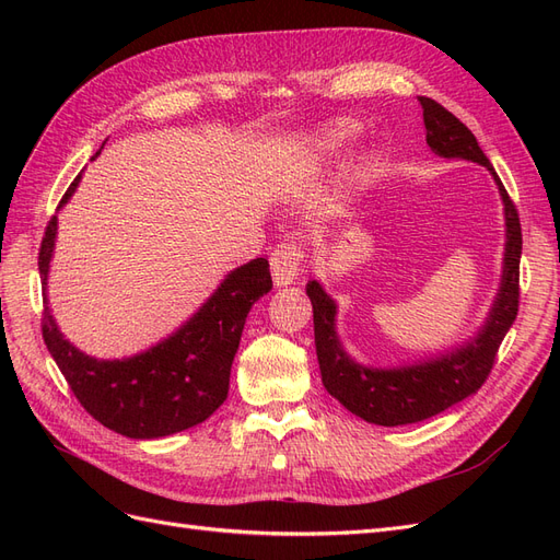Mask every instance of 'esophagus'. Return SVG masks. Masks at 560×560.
I'll list each match as a JSON object with an SVG mask.
<instances>
[{"instance_id": "1", "label": "esophagus", "mask_w": 560, "mask_h": 560, "mask_svg": "<svg viewBox=\"0 0 560 560\" xmlns=\"http://www.w3.org/2000/svg\"><path fill=\"white\" fill-rule=\"evenodd\" d=\"M301 261H303V252L296 243L282 241L280 245H276L273 252H270V273H273L276 284L278 287L292 284L299 276Z\"/></svg>"}]
</instances>
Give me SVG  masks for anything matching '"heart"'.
Instances as JSON below:
<instances>
[{
  "mask_svg": "<svg viewBox=\"0 0 560 560\" xmlns=\"http://www.w3.org/2000/svg\"><path fill=\"white\" fill-rule=\"evenodd\" d=\"M352 132H354V126L350 121H336L329 128H325V132H322V144H327V147L343 144Z\"/></svg>",
  "mask_w": 560,
  "mask_h": 560,
  "instance_id": "heart-1",
  "label": "heart"
}]
</instances>
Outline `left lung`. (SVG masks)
<instances>
[{
    "mask_svg": "<svg viewBox=\"0 0 560 560\" xmlns=\"http://www.w3.org/2000/svg\"><path fill=\"white\" fill-rule=\"evenodd\" d=\"M422 107V121H425V140L434 154L444 159H465L486 165L495 177L498 189L504 200L506 219V252L500 294L493 303L481 334L465 348L446 352L439 360L422 362L401 369H366L354 364L343 352L334 329L336 306L334 301L322 292V287L313 280L306 292L313 303L315 322V348L322 383L327 393L341 401L354 416L364 418L376 425L395 428L409 425L446 411L448 406L463 401L486 383L490 369L495 366L502 338L514 325L518 315V266H521V219L514 200L506 194L493 165L486 159L477 138L471 130L442 107L432 97H418Z\"/></svg>",
    "mask_w": 560,
    "mask_h": 560,
    "instance_id": "8db88e82",
    "label": "left lung"
}]
</instances>
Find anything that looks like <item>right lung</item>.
<instances>
[{
    "label": "right lung",
    "mask_w": 560,
    "mask_h": 560,
    "mask_svg": "<svg viewBox=\"0 0 560 560\" xmlns=\"http://www.w3.org/2000/svg\"><path fill=\"white\" fill-rule=\"evenodd\" d=\"M77 184L79 177L60 198V206L70 200ZM56 226L54 214L39 247L44 284ZM270 287L268 261L252 259L235 268L177 334L128 360L105 362L79 352L65 341L46 303L42 336L74 397L97 422L130 439L167 436L208 420L224 404L245 317Z\"/></svg>",
    "instance_id": "obj_1"
}]
</instances>
